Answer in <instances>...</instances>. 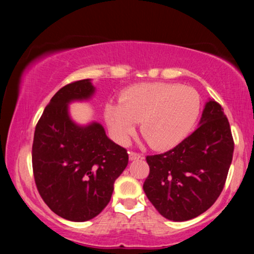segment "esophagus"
Instances as JSON below:
<instances>
[{
    "instance_id": "obj_1",
    "label": "esophagus",
    "mask_w": 254,
    "mask_h": 254,
    "mask_svg": "<svg viewBox=\"0 0 254 254\" xmlns=\"http://www.w3.org/2000/svg\"><path fill=\"white\" fill-rule=\"evenodd\" d=\"M140 158H142L141 154H137V152L135 151L129 152V161H135V159H140Z\"/></svg>"
}]
</instances>
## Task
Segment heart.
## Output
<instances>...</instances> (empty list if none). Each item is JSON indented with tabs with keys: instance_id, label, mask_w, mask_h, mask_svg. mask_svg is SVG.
<instances>
[{
	"instance_id": "obj_1",
	"label": "heart",
	"mask_w": 254,
	"mask_h": 254,
	"mask_svg": "<svg viewBox=\"0 0 254 254\" xmlns=\"http://www.w3.org/2000/svg\"><path fill=\"white\" fill-rule=\"evenodd\" d=\"M200 112V96L190 86L172 83H145L130 86L119 104H107L105 119L113 137L126 144L140 123L141 134L156 149L184 140Z\"/></svg>"
}]
</instances>
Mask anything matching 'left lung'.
Segmentation results:
<instances>
[{
	"mask_svg": "<svg viewBox=\"0 0 254 254\" xmlns=\"http://www.w3.org/2000/svg\"><path fill=\"white\" fill-rule=\"evenodd\" d=\"M234 140L220 104H204L199 127L171 150L147 156L150 168L143 190L170 221L192 220L213 206L223 190Z\"/></svg>",
	"mask_w": 254,
	"mask_h": 254,
	"instance_id": "left-lung-1",
	"label": "left lung"
}]
</instances>
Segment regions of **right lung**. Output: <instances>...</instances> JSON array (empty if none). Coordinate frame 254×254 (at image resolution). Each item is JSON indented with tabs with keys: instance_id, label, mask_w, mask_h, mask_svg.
I'll return each instance as SVG.
<instances>
[{
	"instance_id": "right-lung-1",
	"label": "right lung",
	"mask_w": 254,
	"mask_h": 254,
	"mask_svg": "<svg viewBox=\"0 0 254 254\" xmlns=\"http://www.w3.org/2000/svg\"><path fill=\"white\" fill-rule=\"evenodd\" d=\"M95 92L90 78L61 88L34 130L37 189L52 211L72 222L91 220L107 206L114 182L128 164L127 150L107 137L102 124L71 119L69 105L88 102Z\"/></svg>"
}]
</instances>
